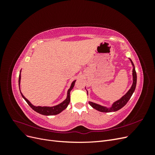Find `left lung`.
<instances>
[{
	"instance_id": "left-lung-1",
	"label": "left lung",
	"mask_w": 155,
	"mask_h": 155,
	"mask_svg": "<svg viewBox=\"0 0 155 155\" xmlns=\"http://www.w3.org/2000/svg\"><path fill=\"white\" fill-rule=\"evenodd\" d=\"M131 63H132L133 66V85L131 86L130 88L129 89V91L127 92L119 100L115 101L113 104H112V107L110 108H107L105 107L100 105L98 104H94V103L92 102H89V104L90 105L93 107L94 109H95L97 110H99L100 112H115L118 110L119 109H121L123 107H124L127 103L128 102V101L130 100V97L132 96L133 94L134 91H135L136 86H137V72H136L135 68L134 66V64L133 63L132 61L130 60Z\"/></svg>"
}]
</instances>
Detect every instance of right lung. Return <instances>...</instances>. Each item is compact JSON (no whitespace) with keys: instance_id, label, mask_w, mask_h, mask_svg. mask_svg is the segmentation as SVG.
Listing matches in <instances>:
<instances>
[{"instance_id":"obj_1","label":"right lung","mask_w":155,"mask_h":155,"mask_svg":"<svg viewBox=\"0 0 155 155\" xmlns=\"http://www.w3.org/2000/svg\"><path fill=\"white\" fill-rule=\"evenodd\" d=\"M20 81H21V75H19V77H18V85H19V87H20ZM75 82H76V80L74 81L72 83V85H71V86H70V88L68 89V92H67V99L64 101H63L62 103H61L60 104L54 106V107H41V106L35 107L34 105H33L24 96L22 95V94L21 92V95H22V97L25 100V101L27 102V104H28L31 109L33 110H34L35 112H38V113H39L41 114L46 115V116L56 115V114H58L59 113H60V112H62L63 110H64L68 105L70 101V91H71V90L74 87Z\"/></svg>"}]
</instances>
